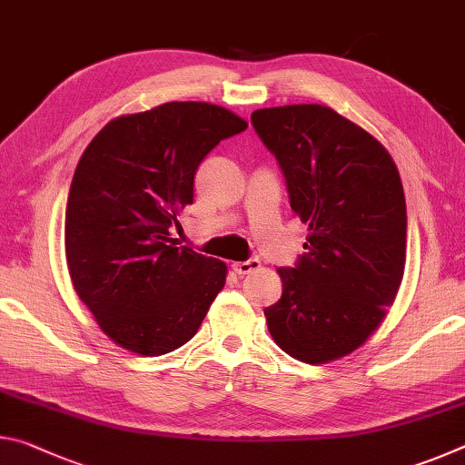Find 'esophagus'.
I'll return each instance as SVG.
<instances>
[{
  "label": "esophagus",
  "instance_id": "34e87169",
  "mask_svg": "<svg viewBox=\"0 0 465 465\" xmlns=\"http://www.w3.org/2000/svg\"><path fill=\"white\" fill-rule=\"evenodd\" d=\"M258 266H261V261H258V258H248V261H243V262H233L232 269L238 274H248L252 271H256Z\"/></svg>",
  "mask_w": 465,
  "mask_h": 465
}]
</instances>
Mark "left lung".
Masks as SVG:
<instances>
[{
  "label": "left lung",
  "mask_w": 465,
  "mask_h": 465,
  "mask_svg": "<svg viewBox=\"0 0 465 465\" xmlns=\"http://www.w3.org/2000/svg\"><path fill=\"white\" fill-rule=\"evenodd\" d=\"M277 157L291 209L310 225L282 295L264 310L282 351L328 363L359 349L396 299L406 258V201L380 141L332 108L293 104L252 113Z\"/></svg>",
  "instance_id": "left-lung-1"
}]
</instances>
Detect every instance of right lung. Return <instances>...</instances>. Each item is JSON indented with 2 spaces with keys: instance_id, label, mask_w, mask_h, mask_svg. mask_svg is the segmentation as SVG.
Listing matches in <instances>:
<instances>
[{
  "instance_id": "1",
  "label": "right lung",
  "mask_w": 465,
  "mask_h": 465,
  "mask_svg": "<svg viewBox=\"0 0 465 465\" xmlns=\"http://www.w3.org/2000/svg\"><path fill=\"white\" fill-rule=\"evenodd\" d=\"M207 102H166L119 116L85 147L67 196L74 287L123 349L166 355L191 341L225 285V262L176 246L194 174L219 141L246 131Z\"/></svg>"
}]
</instances>
